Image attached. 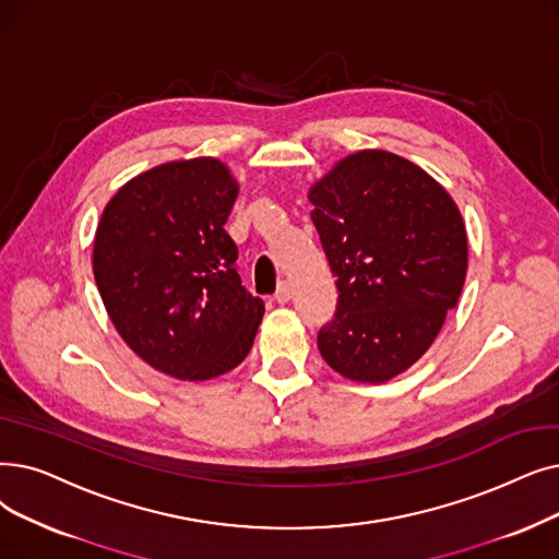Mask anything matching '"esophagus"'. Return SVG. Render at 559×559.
I'll use <instances>...</instances> for the list:
<instances>
[{
    "instance_id": "34e87169",
    "label": "esophagus",
    "mask_w": 559,
    "mask_h": 559,
    "mask_svg": "<svg viewBox=\"0 0 559 559\" xmlns=\"http://www.w3.org/2000/svg\"><path fill=\"white\" fill-rule=\"evenodd\" d=\"M289 299H293V289H289L287 283H281L278 289H276V295H274V301L276 304H287Z\"/></svg>"
}]
</instances>
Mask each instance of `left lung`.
Instances as JSON below:
<instances>
[{
	"label": "left lung",
	"mask_w": 559,
	"mask_h": 559,
	"mask_svg": "<svg viewBox=\"0 0 559 559\" xmlns=\"http://www.w3.org/2000/svg\"><path fill=\"white\" fill-rule=\"evenodd\" d=\"M308 201L337 287L320 354L352 381L393 379L431 347L464 287L459 207L418 164L385 151L340 159Z\"/></svg>",
	"instance_id": "obj_1"
}]
</instances>
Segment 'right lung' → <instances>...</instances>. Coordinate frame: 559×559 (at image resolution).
<instances>
[{
  "instance_id": "right-lung-1",
  "label": "right lung",
  "mask_w": 559,
  "mask_h": 559,
  "mask_svg": "<svg viewBox=\"0 0 559 559\" xmlns=\"http://www.w3.org/2000/svg\"><path fill=\"white\" fill-rule=\"evenodd\" d=\"M239 185L214 157L159 164L120 187L93 241V276L120 337L182 381L230 372L251 352L262 299L226 233Z\"/></svg>"
}]
</instances>
